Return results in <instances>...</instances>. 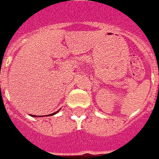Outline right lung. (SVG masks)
<instances>
[{
    "label": "right lung",
    "instance_id": "obj_1",
    "mask_svg": "<svg viewBox=\"0 0 159 159\" xmlns=\"http://www.w3.org/2000/svg\"><path fill=\"white\" fill-rule=\"evenodd\" d=\"M57 112H54V113H52V114H50V116H53V115H55V114H57ZM31 116H32V115H31ZM33 116V117H35V116Z\"/></svg>",
    "mask_w": 159,
    "mask_h": 159
}]
</instances>
